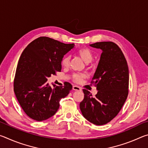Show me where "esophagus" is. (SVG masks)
I'll list each match as a JSON object with an SVG mask.
<instances>
[{
    "label": "esophagus",
    "mask_w": 148,
    "mask_h": 148,
    "mask_svg": "<svg viewBox=\"0 0 148 148\" xmlns=\"http://www.w3.org/2000/svg\"><path fill=\"white\" fill-rule=\"evenodd\" d=\"M72 89H73V90H74V91H81L82 90V89L80 88L79 87L77 86H74L73 87H72Z\"/></svg>",
    "instance_id": "obj_1"
}]
</instances>
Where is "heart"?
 <instances>
[{
	"mask_svg": "<svg viewBox=\"0 0 148 148\" xmlns=\"http://www.w3.org/2000/svg\"><path fill=\"white\" fill-rule=\"evenodd\" d=\"M77 53L86 63H89V62H91L92 59H93V54H92L91 50L87 48V47L79 49V50H77ZM70 61H71V57L67 55V56H65L62 58L61 64L64 67H68L70 64ZM83 77V75L79 74H74L73 75L74 80L76 82L81 81Z\"/></svg>",
	"mask_w": 148,
	"mask_h": 148,
	"instance_id": "obj_1",
	"label": "heart"
}]
</instances>
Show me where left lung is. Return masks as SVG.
<instances>
[{
    "label": "left lung",
    "instance_id": "obj_1",
    "mask_svg": "<svg viewBox=\"0 0 148 148\" xmlns=\"http://www.w3.org/2000/svg\"><path fill=\"white\" fill-rule=\"evenodd\" d=\"M102 53L92 77L98 91L92 97L84 89V99L79 104L84 117L97 125L106 124L119 113L128 96L129 73L121 50L114 42L90 44Z\"/></svg>",
    "mask_w": 148,
    "mask_h": 148
}]
</instances>
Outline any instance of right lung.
I'll return each instance as SVG.
<instances>
[{
	"instance_id": "1",
	"label": "right lung",
	"mask_w": 148,
	"mask_h": 148,
	"mask_svg": "<svg viewBox=\"0 0 148 148\" xmlns=\"http://www.w3.org/2000/svg\"><path fill=\"white\" fill-rule=\"evenodd\" d=\"M74 46L41 36L24 49L17 64L14 89L20 106L31 119L42 121L53 116L61 99L69 94L71 84H53L51 87L47 81L61 71L62 58Z\"/></svg>"
}]
</instances>
